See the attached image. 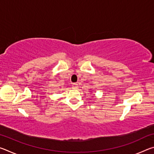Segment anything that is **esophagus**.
Instances as JSON below:
<instances>
[{"instance_id":"obj_1","label":"esophagus","mask_w":154,"mask_h":154,"mask_svg":"<svg viewBox=\"0 0 154 154\" xmlns=\"http://www.w3.org/2000/svg\"><path fill=\"white\" fill-rule=\"evenodd\" d=\"M72 88H73V89H76V88H77V83H72Z\"/></svg>"}]
</instances>
